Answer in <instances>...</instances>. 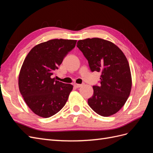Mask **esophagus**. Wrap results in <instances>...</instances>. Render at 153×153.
<instances>
[{"label": "esophagus", "mask_w": 153, "mask_h": 153, "mask_svg": "<svg viewBox=\"0 0 153 153\" xmlns=\"http://www.w3.org/2000/svg\"><path fill=\"white\" fill-rule=\"evenodd\" d=\"M74 86H75L76 88H79L82 86V84H74Z\"/></svg>", "instance_id": "esophagus-1"}]
</instances>
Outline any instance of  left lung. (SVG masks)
<instances>
[{"instance_id":"8db88e82","label":"left lung","mask_w":153,"mask_h":153,"mask_svg":"<svg viewBox=\"0 0 153 153\" xmlns=\"http://www.w3.org/2000/svg\"><path fill=\"white\" fill-rule=\"evenodd\" d=\"M76 47L89 62L91 71L101 72L100 84L94 85L88 104L103 117L112 115L126 103L131 89V76L128 60L122 51L110 41L87 38Z\"/></svg>"}]
</instances>
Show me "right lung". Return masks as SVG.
<instances>
[{
  "label": "right lung",
  "instance_id": "right-lung-1",
  "mask_svg": "<svg viewBox=\"0 0 153 153\" xmlns=\"http://www.w3.org/2000/svg\"><path fill=\"white\" fill-rule=\"evenodd\" d=\"M76 43L71 39L49 40L32 48L24 60L18 77L19 90L27 106L40 117L52 116L66 103L73 85L51 76Z\"/></svg>",
  "mask_w": 153,
  "mask_h": 153
}]
</instances>
